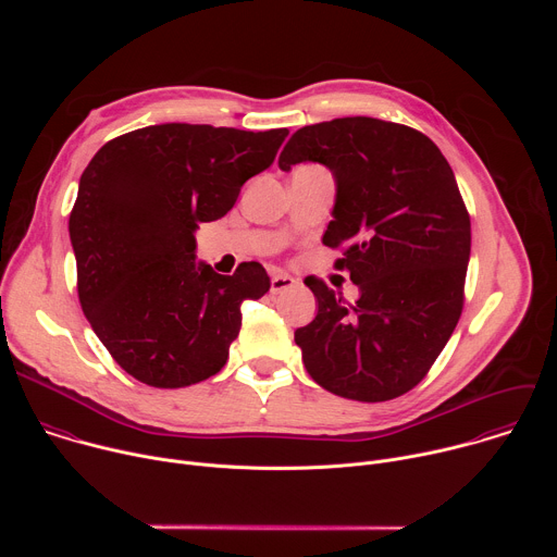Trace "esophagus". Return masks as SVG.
<instances>
[{"instance_id":"34e87169","label":"esophagus","mask_w":557,"mask_h":557,"mask_svg":"<svg viewBox=\"0 0 557 557\" xmlns=\"http://www.w3.org/2000/svg\"><path fill=\"white\" fill-rule=\"evenodd\" d=\"M295 286H297V280H293L286 273H275L271 277V293H284V290H290Z\"/></svg>"}]
</instances>
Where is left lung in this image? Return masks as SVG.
<instances>
[{
	"instance_id": "left-lung-1",
	"label": "left lung",
	"mask_w": 557,
	"mask_h": 557,
	"mask_svg": "<svg viewBox=\"0 0 557 557\" xmlns=\"http://www.w3.org/2000/svg\"><path fill=\"white\" fill-rule=\"evenodd\" d=\"M322 163L337 183L324 245L344 249L359 299L308 277L314 320L295 331L308 374L352 401L410 392L432 368L462 312L471 224L454 172L421 132L370 116L297 129L280 170Z\"/></svg>"
}]
</instances>
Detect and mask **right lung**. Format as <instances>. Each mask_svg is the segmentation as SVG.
<instances>
[{"label":"right lung","instance_id":"obj_1","mask_svg":"<svg viewBox=\"0 0 557 557\" xmlns=\"http://www.w3.org/2000/svg\"><path fill=\"white\" fill-rule=\"evenodd\" d=\"M288 129L165 123L106 143L70 213L78 301L114 361L151 387H185L222 370L245 299L271 280L243 262L220 275L196 262V228L222 218L271 168Z\"/></svg>","mask_w":557,"mask_h":557}]
</instances>
